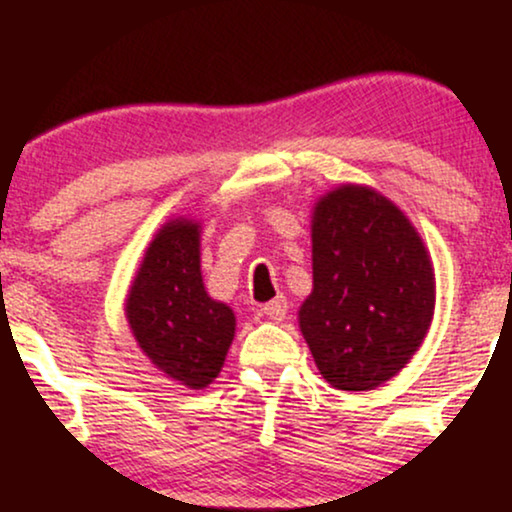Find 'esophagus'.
I'll return each mask as SVG.
<instances>
[{
    "instance_id": "34e87169",
    "label": "esophagus",
    "mask_w": 512,
    "mask_h": 512,
    "mask_svg": "<svg viewBox=\"0 0 512 512\" xmlns=\"http://www.w3.org/2000/svg\"><path fill=\"white\" fill-rule=\"evenodd\" d=\"M262 313L269 317V320H284L286 317V313H289V303H286V298L284 296H276L274 301H269V303H264L262 305Z\"/></svg>"
}]
</instances>
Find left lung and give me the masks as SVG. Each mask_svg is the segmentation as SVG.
Returning <instances> with one entry per match:
<instances>
[{
	"label": "left lung",
	"mask_w": 512,
	"mask_h": 512,
	"mask_svg": "<svg viewBox=\"0 0 512 512\" xmlns=\"http://www.w3.org/2000/svg\"><path fill=\"white\" fill-rule=\"evenodd\" d=\"M436 303L428 252L407 216L375 190L344 185L313 214V293L301 332L337 390L383 385L424 342Z\"/></svg>",
	"instance_id": "8db88e82"
}]
</instances>
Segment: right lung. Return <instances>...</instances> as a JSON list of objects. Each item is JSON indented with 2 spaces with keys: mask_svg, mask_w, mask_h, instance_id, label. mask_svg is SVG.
Returning a JSON list of instances; mask_svg holds the SVG:
<instances>
[{
  "mask_svg": "<svg viewBox=\"0 0 512 512\" xmlns=\"http://www.w3.org/2000/svg\"><path fill=\"white\" fill-rule=\"evenodd\" d=\"M127 320L144 354L178 383L202 390L219 375L236 317L204 291L197 223L175 219L158 231L129 289Z\"/></svg>",
  "mask_w": 512,
  "mask_h": 512,
  "instance_id": "obj_1",
  "label": "right lung"
}]
</instances>
